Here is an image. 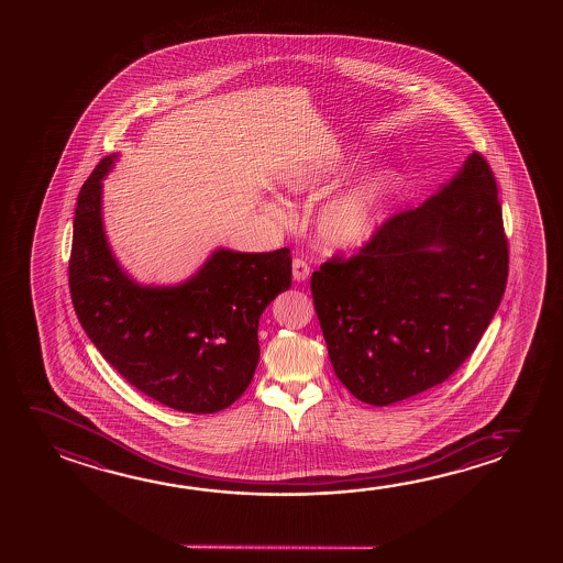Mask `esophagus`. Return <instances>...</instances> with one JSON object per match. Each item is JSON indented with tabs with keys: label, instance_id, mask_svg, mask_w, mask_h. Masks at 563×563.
<instances>
[{
	"label": "esophagus",
	"instance_id": "1",
	"mask_svg": "<svg viewBox=\"0 0 563 563\" xmlns=\"http://www.w3.org/2000/svg\"><path fill=\"white\" fill-rule=\"evenodd\" d=\"M292 277L298 283H305L306 278L310 277V265H308L306 258L295 257V261H292Z\"/></svg>",
	"mask_w": 563,
	"mask_h": 563
}]
</instances>
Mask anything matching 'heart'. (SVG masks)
Returning <instances> with one entry per match:
<instances>
[{
  "label": "heart",
  "instance_id": "obj_1",
  "mask_svg": "<svg viewBox=\"0 0 563 563\" xmlns=\"http://www.w3.org/2000/svg\"><path fill=\"white\" fill-rule=\"evenodd\" d=\"M328 170H298L288 178V186L296 192H318L328 188ZM398 190L400 183L397 176L387 173L328 203L318 220L322 240L328 245H360L369 240L387 216L388 208L397 200Z\"/></svg>",
  "mask_w": 563,
  "mask_h": 563
}]
</instances>
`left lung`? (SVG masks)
<instances>
[{
	"mask_svg": "<svg viewBox=\"0 0 563 563\" xmlns=\"http://www.w3.org/2000/svg\"><path fill=\"white\" fill-rule=\"evenodd\" d=\"M508 278L497 180L473 153L450 185L388 216L357 253L313 271V308L335 375L367 405L440 385L477 347Z\"/></svg>",
	"mask_w": 563,
	"mask_h": 563,
	"instance_id": "1",
	"label": "left lung"
}]
</instances>
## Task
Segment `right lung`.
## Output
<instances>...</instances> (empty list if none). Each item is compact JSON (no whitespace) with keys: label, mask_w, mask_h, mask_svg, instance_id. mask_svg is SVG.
<instances>
[{"label":"right lung","mask_w":563,"mask_h":563,"mask_svg":"<svg viewBox=\"0 0 563 563\" xmlns=\"http://www.w3.org/2000/svg\"><path fill=\"white\" fill-rule=\"evenodd\" d=\"M111 163H98L76 202L68 261L76 316L103 360L143 395L180 412H220L255 375L258 318L292 283L290 250H220L185 285H135L103 238L100 194Z\"/></svg>","instance_id":"obj_1"}]
</instances>
